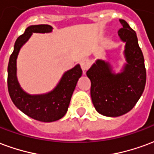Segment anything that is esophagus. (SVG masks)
I'll list each match as a JSON object with an SVG mask.
<instances>
[{"mask_svg":"<svg viewBox=\"0 0 154 154\" xmlns=\"http://www.w3.org/2000/svg\"><path fill=\"white\" fill-rule=\"evenodd\" d=\"M80 65H81V67H82V69L83 71H86L87 70L89 67H90V61L87 59V58H84L80 62Z\"/></svg>","mask_w":154,"mask_h":154,"instance_id":"obj_1","label":"esophagus"}]
</instances>
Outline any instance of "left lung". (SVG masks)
Wrapping results in <instances>:
<instances>
[{
	"instance_id": "obj_1",
	"label": "left lung",
	"mask_w": 154,
	"mask_h": 154,
	"mask_svg": "<svg viewBox=\"0 0 154 154\" xmlns=\"http://www.w3.org/2000/svg\"><path fill=\"white\" fill-rule=\"evenodd\" d=\"M122 25L118 31L125 43L127 63L122 72H112L109 63L98 59L87 72L91 80V97L98 113L109 117L125 115L133 109L142 96L146 83V69L142 50L135 31L129 24L119 20Z\"/></svg>"
}]
</instances>
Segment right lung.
I'll use <instances>...</instances> for the list:
<instances>
[{
  "label": "right lung",
  "instance_id": "add662e5",
  "mask_svg": "<svg viewBox=\"0 0 154 154\" xmlns=\"http://www.w3.org/2000/svg\"><path fill=\"white\" fill-rule=\"evenodd\" d=\"M53 27L48 25H30L15 43L14 51L8 63L7 85L10 97L19 110L26 116L42 122H53L63 118L67 113L71 98L82 71L77 64L63 75L57 87L50 92L29 95L23 91L16 77V59L21 47L33 33H49Z\"/></svg>",
  "mask_w": 154,
  "mask_h": 154
}]
</instances>
